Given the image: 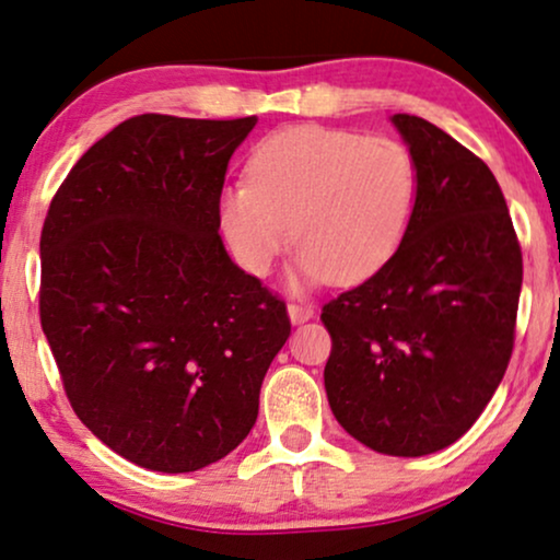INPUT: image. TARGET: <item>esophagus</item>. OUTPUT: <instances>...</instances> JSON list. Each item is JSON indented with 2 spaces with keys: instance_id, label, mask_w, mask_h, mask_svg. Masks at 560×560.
<instances>
[{
  "instance_id": "34e87169",
  "label": "esophagus",
  "mask_w": 560,
  "mask_h": 560,
  "mask_svg": "<svg viewBox=\"0 0 560 560\" xmlns=\"http://www.w3.org/2000/svg\"><path fill=\"white\" fill-rule=\"evenodd\" d=\"M312 315H315V310L307 307V304H296V302L289 304V317H292L294 325L307 323V319H310Z\"/></svg>"
}]
</instances>
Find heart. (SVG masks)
Listing matches in <instances>:
<instances>
[{"mask_svg":"<svg viewBox=\"0 0 560 560\" xmlns=\"http://www.w3.org/2000/svg\"><path fill=\"white\" fill-rule=\"evenodd\" d=\"M420 191V166L399 140L287 128L253 151L248 182L220 191L218 218L250 273H266L294 237L304 281L355 284L405 243Z\"/></svg>","mask_w":560,"mask_h":560,"instance_id":"obj_1","label":"heart"}]
</instances>
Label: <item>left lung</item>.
Instances as JSON below:
<instances>
[{
    "label": "left lung",
    "mask_w": 560,
    "mask_h": 560,
    "mask_svg": "<svg viewBox=\"0 0 560 560\" xmlns=\"http://www.w3.org/2000/svg\"><path fill=\"white\" fill-rule=\"evenodd\" d=\"M422 178L386 266L323 307L330 409L358 443L417 458L479 420L514 348L523 250L494 174L448 132L394 115Z\"/></svg>",
    "instance_id": "left-lung-1"
}]
</instances>
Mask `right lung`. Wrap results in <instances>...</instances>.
Masks as SVG:
<instances>
[{
    "instance_id": "right-lung-1",
    "label": "right lung",
    "mask_w": 560,
    "mask_h": 560,
    "mask_svg": "<svg viewBox=\"0 0 560 560\" xmlns=\"http://www.w3.org/2000/svg\"><path fill=\"white\" fill-rule=\"evenodd\" d=\"M256 115H138L89 148L40 233V325L73 412L132 464L186 474L258 417L292 323L230 260L218 202Z\"/></svg>"
}]
</instances>
